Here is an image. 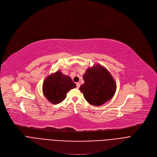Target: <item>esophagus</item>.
Returning <instances> with one entry per match:
<instances>
[{
    "mask_svg": "<svg viewBox=\"0 0 157 157\" xmlns=\"http://www.w3.org/2000/svg\"><path fill=\"white\" fill-rule=\"evenodd\" d=\"M79 87H80V83H79V82H77V83H76V88H77L78 89H79Z\"/></svg>",
    "mask_w": 157,
    "mask_h": 157,
    "instance_id": "34e87169",
    "label": "esophagus"
}]
</instances>
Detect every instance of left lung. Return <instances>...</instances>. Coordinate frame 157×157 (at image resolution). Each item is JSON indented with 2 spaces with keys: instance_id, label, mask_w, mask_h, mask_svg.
Wrapping results in <instances>:
<instances>
[{
  "instance_id": "left-lung-1",
  "label": "left lung",
  "mask_w": 157,
  "mask_h": 157,
  "mask_svg": "<svg viewBox=\"0 0 157 157\" xmlns=\"http://www.w3.org/2000/svg\"><path fill=\"white\" fill-rule=\"evenodd\" d=\"M84 84L79 90L85 100L94 106H100L110 100L116 91V82L109 71L100 64L88 68L82 76Z\"/></svg>"
}]
</instances>
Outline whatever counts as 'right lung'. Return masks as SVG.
I'll use <instances>...</instances> for the list:
<instances>
[{
    "label": "right lung",
    "mask_w": 157,
    "mask_h": 157,
    "mask_svg": "<svg viewBox=\"0 0 157 157\" xmlns=\"http://www.w3.org/2000/svg\"><path fill=\"white\" fill-rule=\"evenodd\" d=\"M76 87L71 78L62 74L60 71L49 75L44 81L43 93L52 104H58L63 101L67 93Z\"/></svg>",
    "instance_id": "add662e5"
}]
</instances>
